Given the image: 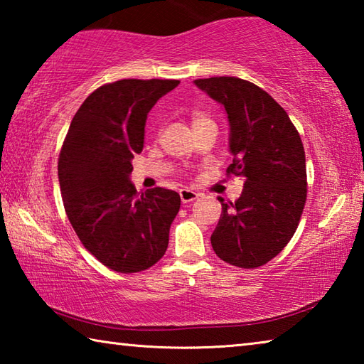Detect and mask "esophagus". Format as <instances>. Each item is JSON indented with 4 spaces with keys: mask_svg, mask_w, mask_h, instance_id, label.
<instances>
[{
    "mask_svg": "<svg viewBox=\"0 0 364 364\" xmlns=\"http://www.w3.org/2000/svg\"><path fill=\"white\" fill-rule=\"evenodd\" d=\"M180 197H181V202H183V204H189V202L196 200L197 197H199V194H197L196 191H193V189L184 188V189H181V191H180Z\"/></svg>",
    "mask_w": 364,
    "mask_h": 364,
    "instance_id": "34e87169",
    "label": "esophagus"
}]
</instances>
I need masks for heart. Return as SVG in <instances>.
I'll return each mask as SVG.
<instances>
[{
	"label": "heart",
	"instance_id": "heart-1",
	"mask_svg": "<svg viewBox=\"0 0 364 364\" xmlns=\"http://www.w3.org/2000/svg\"><path fill=\"white\" fill-rule=\"evenodd\" d=\"M205 120H208L205 115H196V117H194V122H193V125H194V123H199V122H205Z\"/></svg>",
	"mask_w": 364,
	"mask_h": 364
}]
</instances>
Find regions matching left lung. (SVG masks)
Listing matches in <instances>:
<instances>
[{
    "mask_svg": "<svg viewBox=\"0 0 364 364\" xmlns=\"http://www.w3.org/2000/svg\"><path fill=\"white\" fill-rule=\"evenodd\" d=\"M230 122L228 173L241 176L236 202H221L212 247L239 268L268 263L291 241L306 200L305 151L289 115L267 91L237 77L194 80Z\"/></svg>",
    "mask_w": 364,
    "mask_h": 364,
    "instance_id": "1",
    "label": "left lung"
}]
</instances>
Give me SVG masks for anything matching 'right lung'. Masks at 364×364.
<instances>
[{
    "mask_svg": "<svg viewBox=\"0 0 364 364\" xmlns=\"http://www.w3.org/2000/svg\"><path fill=\"white\" fill-rule=\"evenodd\" d=\"M178 80L125 78L93 91L77 110L59 154L64 208L85 249L117 273L151 268L168 247L180 194L138 193L130 180L149 110Z\"/></svg>",
    "mask_w": 364,
    "mask_h": 364,
    "instance_id": "obj_1",
    "label": "right lung"
}]
</instances>
